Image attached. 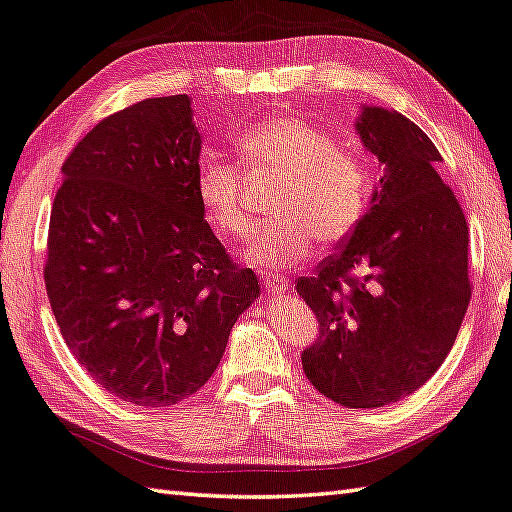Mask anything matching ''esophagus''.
Wrapping results in <instances>:
<instances>
[{"mask_svg":"<svg viewBox=\"0 0 512 512\" xmlns=\"http://www.w3.org/2000/svg\"><path fill=\"white\" fill-rule=\"evenodd\" d=\"M262 280H264V286H266L268 291H271V293H284V291H288V288H291V284H288L286 277H277V275H264Z\"/></svg>","mask_w":512,"mask_h":512,"instance_id":"obj_1","label":"esophagus"}]
</instances>
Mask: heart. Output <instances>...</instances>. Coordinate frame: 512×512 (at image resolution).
Segmentation results:
<instances>
[{
	"mask_svg": "<svg viewBox=\"0 0 512 512\" xmlns=\"http://www.w3.org/2000/svg\"><path fill=\"white\" fill-rule=\"evenodd\" d=\"M241 163L253 174L284 176L273 203L275 221L257 232L246 250L250 264L266 271L291 266L324 244L345 239L365 215L371 197V170L349 147L306 120L273 116L237 138ZM197 197L208 224L221 237L239 239L253 228L244 203V172L221 159L197 167Z\"/></svg>",
	"mask_w": 512,
	"mask_h": 512,
	"instance_id": "1",
	"label": "heart"
}]
</instances>
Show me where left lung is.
<instances>
[{
  "instance_id": "obj_1",
  "label": "left lung",
  "mask_w": 512,
  "mask_h": 512,
  "mask_svg": "<svg viewBox=\"0 0 512 512\" xmlns=\"http://www.w3.org/2000/svg\"><path fill=\"white\" fill-rule=\"evenodd\" d=\"M356 132L383 165L349 239L297 293L320 322L306 378L345 407L414 394L443 365L470 302L468 224L434 165L441 154L398 111L362 105Z\"/></svg>"
}]
</instances>
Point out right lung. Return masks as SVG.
I'll return each instance as SVG.
<instances>
[{
  "mask_svg": "<svg viewBox=\"0 0 512 512\" xmlns=\"http://www.w3.org/2000/svg\"><path fill=\"white\" fill-rule=\"evenodd\" d=\"M188 94L147 98L91 129L62 165L46 293L64 342L109 394L141 407L206 385L259 297L197 197Z\"/></svg>",
  "mask_w": 512,
  "mask_h": 512,
  "instance_id": "1",
  "label": "right lung"
}]
</instances>
